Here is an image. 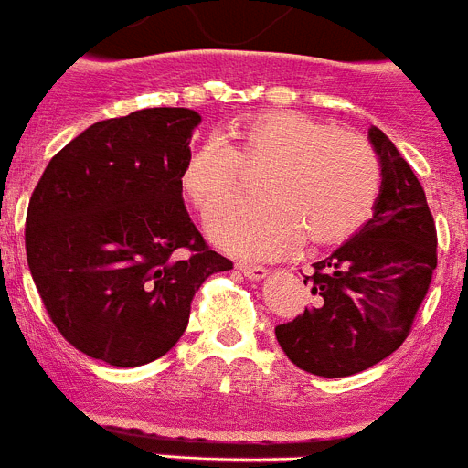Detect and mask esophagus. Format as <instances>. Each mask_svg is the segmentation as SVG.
Masks as SVG:
<instances>
[{
    "mask_svg": "<svg viewBox=\"0 0 468 468\" xmlns=\"http://www.w3.org/2000/svg\"><path fill=\"white\" fill-rule=\"evenodd\" d=\"M239 272H243L249 279H265L267 270L261 265H250V262H239Z\"/></svg>",
    "mask_w": 468,
    "mask_h": 468,
    "instance_id": "34e87169",
    "label": "esophagus"
}]
</instances>
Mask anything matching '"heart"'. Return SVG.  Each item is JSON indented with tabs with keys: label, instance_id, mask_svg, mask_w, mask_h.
Wrapping results in <instances>:
<instances>
[{
	"label": "heart",
	"instance_id": "heart-1",
	"mask_svg": "<svg viewBox=\"0 0 468 468\" xmlns=\"http://www.w3.org/2000/svg\"><path fill=\"white\" fill-rule=\"evenodd\" d=\"M237 146L206 139L186 154L182 189L203 215L237 194L241 163L272 161L258 201H234L207 219L210 239L241 258H272L305 239L324 249L362 229L381 191L369 144L293 111H267L234 127Z\"/></svg>",
	"mask_w": 468,
	"mask_h": 468
}]
</instances>
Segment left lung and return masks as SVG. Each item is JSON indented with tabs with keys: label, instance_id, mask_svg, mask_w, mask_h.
Here are the masks:
<instances>
[{
	"label": "left lung",
	"instance_id": "obj_1",
	"mask_svg": "<svg viewBox=\"0 0 468 468\" xmlns=\"http://www.w3.org/2000/svg\"><path fill=\"white\" fill-rule=\"evenodd\" d=\"M369 142L381 163L374 215L314 262L305 277L313 305L274 329L291 362L314 377H353L400 348L438 265L424 186L378 127Z\"/></svg>",
	"mask_w": 468,
	"mask_h": 468
}]
</instances>
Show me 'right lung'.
Segmentation results:
<instances>
[{"label":"right lung","mask_w":468,"mask_h":468,"mask_svg":"<svg viewBox=\"0 0 468 468\" xmlns=\"http://www.w3.org/2000/svg\"><path fill=\"white\" fill-rule=\"evenodd\" d=\"M201 115L144 109L94 122L39 177L26 218L27 267L73 348L113 367L163 357L191 301L231 261L207 249L182 198Z\"/></svg>","instance_id":"add662e5"}]
</instances>
